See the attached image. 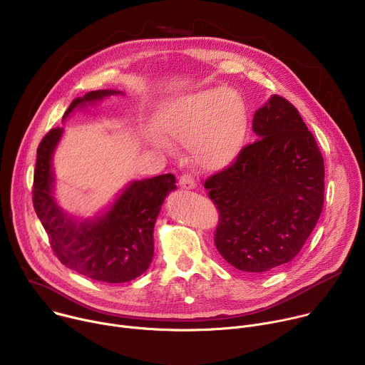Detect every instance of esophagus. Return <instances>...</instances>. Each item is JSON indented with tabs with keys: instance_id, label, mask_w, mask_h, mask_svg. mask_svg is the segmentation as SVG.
<instances>
[{
	"instance_id": "34e87169",
	"label": "esophagus",
	"mask_w": 365,
	"mask_h": 365,
	"mask_svg": "<svg viewBox=\"0 0 365 365\" xmlns=\"http://www.w3.org/2000/svg\"><path fill=\"white\" fill-rule=\"evenodd\" d=\"M179 185H180V187H183V189H193V187H195V179H193L192 175L183 173V175L179 178Z\"/></svg>"
}]
</instances>
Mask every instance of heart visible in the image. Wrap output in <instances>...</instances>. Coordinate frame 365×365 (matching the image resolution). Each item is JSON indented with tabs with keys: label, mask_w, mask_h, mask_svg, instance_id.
<instances>
[{
	"label": "heart",
	"mask_w": 365,
	"mask_h": 365,
	"mask_svg": "<svg viewBox=\"0 0 365 365\" xmlns=\"http://www.w3.org/2000/svg\"><path fill=\"white\" fill-rule=\"evenodd\" d=\"M247 124L242 98L224 86L178 96L160 120L163 133L187 145L195 163L205 170H220L235 160L245 141ZM155 141L168 145L159 137Z\"/></svg>",
	"instance_id": "obj_1"
}]
</instances>
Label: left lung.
<instances>
[{"mask_svg":"<svg viewBox=\"0 0 365 365\" xmlns=\"http://www.w3.org/2000/svg\"><path fill=\"white\" fill-rule=\"evenodd\" d=\"M258 140L203 186L220 212L215 247L247 273H264L299 254L324 210L325 166L299 111L273 95L255 111Z\"/></svg>","mask_w":365,"mask_h":365,"instance_id":"left-lung-1","label":"left lung"}]
</instances>
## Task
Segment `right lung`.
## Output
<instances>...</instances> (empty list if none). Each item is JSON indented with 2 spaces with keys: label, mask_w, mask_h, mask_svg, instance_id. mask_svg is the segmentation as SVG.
Masks as SVG:
<instances>
[{
  "label": "right lung",
  "mask_w": 365,
  "mask_h": 365,
  "mask_svg": "<svg viewBox=\"0 0 365 365\" xmlns=\"http://www.w3.org/2000/svg\"><path fill=\"white\" fill-rule=\"evenodd\" d=\"M118 93L91 91L76 98L63 118L78 106ZM63 130L51 128L37 147L33 206L61 263L98 282L125 283L141 276L153 259V230L168 193L176 189L172 173L130 183L111 210L96 220L78 221L65 214L51 196V155Z\"/></svg>",
  "instance_id": "1"
}]
</instances>
